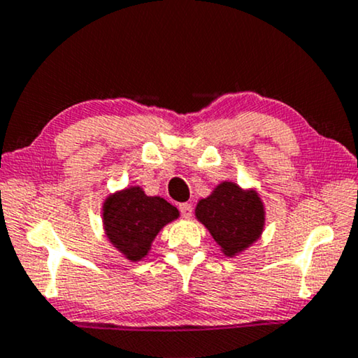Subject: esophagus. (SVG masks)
<instances>
[{
	"mask_svg": "<svg viewBox=\"0 0 358 358\" xmlns=\"http://www.w3.org/2000/svg\"><path fill=\"white\" fill-rule=\"evenodd\" d=\"M178 208H180V213H182L183 217H189L193 214V206L189 203H182Z\"/></svg>",
	"mask_w": 358,
	"mask_h": 358,
	"instance_id": "34e87169",
	"label": "esophagus"
}]
</instances>
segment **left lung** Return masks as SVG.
<instances>
[{
	"label": "left lung",
	"instance_id": "1",
	"mask_svg": "<svg viewBox=\"0 0 358 358\" xmlns=\"http://www.w3.org/2000/svg\"><path fill=\"white\" fill-rule=\"evenodd\" d=\"M196 219L208 229L227 257H234L259 239L265 226V209L259 193L222 182L208 198L199 199Z\"/></svg>",
	"mask_w": 358,
	"mask_h": 358
}]
</instances>
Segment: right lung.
Listing matches in <instances>:
<instances>
[{"label":"right lung","instance_id":"right-lung-1","mask_svg":"<svg viewBox=\"0 0 358 358\" xmlns=\"http://www.w3.org/2000/svg\"><path fill=\"white\" fill-rule=\"evenodd\" d=\"M178 209L160 196H147L141 187L109 194L103 203V226L108 239L131 262L149 254L160 229L178 217Z\"/></svg>","mask_w":358,"mask_h":358}]
</instances>
